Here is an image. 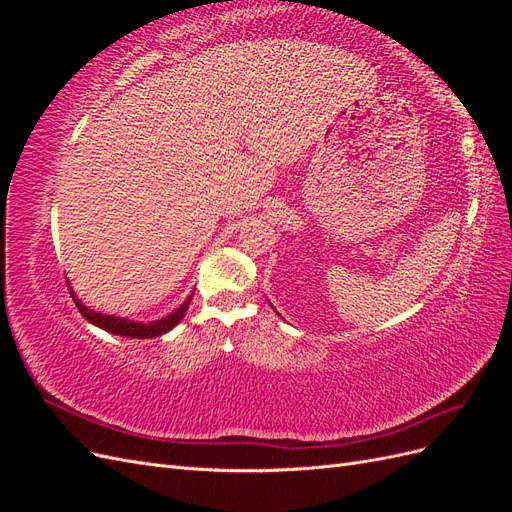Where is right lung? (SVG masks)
Instances as JSON below:
<instances>
[{
	"mask_svg": "<svg viewBox=\"0 0 512 512\" xmlns=\"http://www.w3.org/2000/svg\"><path fill=\"white\" fill-rule=\"evenodd\" d=\"M72 299L76 303V307H79V312L89 320L94 322L96 327L108 331V333H115V335H123V337H132V339H149V337H160L162 333L170 331L175 327V324L181 322V318L185 316V312H188L190 307V301L192 297H188V301H185L181 307H177L173 314L162 318V320H156V322H132V320H126V318H117V316H104V314H96L91 312V309H87L85 305H81V301L74 297V292L70 290Z\"/></svg>",
	"mask_w": 512,
	"mask_h": 512,
	"instance_id": "1",
	"label": "right lung"
}]
</instances>
